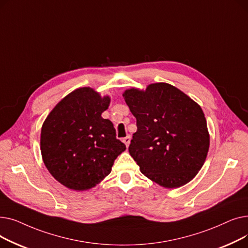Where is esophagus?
<instances>
[{
    "mask_svg": "<svg viewBox=\"0 0 248 248\" xmlns=\"http://www.w3.org/2000/svg\"><path fill=\"white\" fill-rule=\"evenodd\" d=\"M123 141L124 142V145H125L126 147H128V146H129V142H131V136H126L125 138H124V139H123Z\"/></svg>",
    "mask_w": 248,
    "mask_h": 248,
    "instance_id": "34e87169",
    "label": "esophagus"
}]
</instances>
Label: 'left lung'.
<instances>
[{
	"mask_svg": "<svg viewBox=\"0 0 248 248\" xmlns=\"http://www.w3.org/2000/svg\"><path fill=\"white\" fill-rule=\"evenodd\" d=\"M124 96L137 119L128 152L140 172L165 188L187 184L209 149L202 108L168 83L151 84L145 91L127 89Z\"/></svg>",
	"mask_w": 248,
	"mask_h": 248,
	"instance_id": "left-lung-1",
	"label": "left lung"
}]
</instances>
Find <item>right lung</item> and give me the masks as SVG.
Instances as JSON below:
<instances>
[{
    "label": "right lung",
    "mask_w": 248,
    "mask_h": 248,
    "mask_svg": "<svg viewBox=\"0 0 248 248\" xmlns=\"http://www.w3.org/2000/svg\"><path fill=\"white\" fill-rule=\"evenodd\" d=\"M109 101L89 87L79 88L64 97L45 120L40 140L43 162L65 187L76 191L94 187L125 150L112 123L101 117Z\"/></svg>",
    "instance_id": "add662e5"
}]
</instances>
